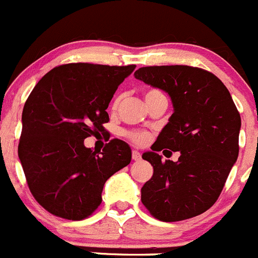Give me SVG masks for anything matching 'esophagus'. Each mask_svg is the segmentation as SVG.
<instances>
[{"label": "esophagus", "mask_w": 258, "mask_h": 258, "mask_svg": "<svg viewBox=\"0 0 258 258\" xmlns=\"http://www.w3.org/2000/svg\"><path fill=\"white\" fill-rule=\"evenodd\" d=\"M132 159H134V160H140L141 154L137 150H132Z\"/></svg>", "instance_id": "esophagus-1"}]
</instances>
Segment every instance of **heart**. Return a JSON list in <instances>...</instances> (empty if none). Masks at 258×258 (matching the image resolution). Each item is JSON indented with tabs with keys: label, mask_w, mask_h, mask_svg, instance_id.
<instances>
[{
	"label": "heart",
	"mask_w": 258,
	"mask_h": 258,
	"mask_svg": "<svg viewBox=\"0 0 258 258\" xmlns=\"http://www.w3.org/2000/svg\"><path fill=\"white\" fill-rule=\"evenodd\" d=\"M156 96H165V95L162 93V91L158 90V89H148V90L145 91L146 102L150 99H154V98H156ZM121 100H122L121 95L115 96L114 100H113V103H112L113 110L118 109V107H119V104H121ZM126 136L128 137L132 143L136 144V145H144V144L148 143V140H149V135L144 131H128V132H126Z\"/></svg>",
	"instance_id": "1"
}]
</instances>
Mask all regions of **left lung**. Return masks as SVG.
Masks as SVG:
<instances>
[{
    "label": "left lung",
    "mask_w": 258,
    "mask_h": 258,
    "mask_svg": "<svg viewBox=\"0 0 258 258\" xmlns=\"http://www.w3.org/2000/svg\"><path fill=\"white\" fill-rule=\"evenodd\" d=\"M135 78L169 94L174 112L151 150L154 168L141 202L158 220L180 221L216 202L239 153L240 115L220 79L192 66H149ZM179 151L178 162H161L158 151Z\"/></svg>",
    "instance_id": "left-lung-1"
}]
</instances>
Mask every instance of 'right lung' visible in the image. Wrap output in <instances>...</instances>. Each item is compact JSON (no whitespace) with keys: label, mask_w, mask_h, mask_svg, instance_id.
Segmentation results:
<instances>
[{"label":"right lung","mask_w":258,"mask_h":258,"mask_svg":"<svg viewBox=\"0 0 258 258\" xmlns=\"http://www.w3.org/2000/svg\"><path fill=\"white\" fill-rule=\"evenodd\" d=\"M135 64L67 63L43 76L26 99L19 159L31 195L48 213L83 220L102 202L105 180L131 162V149L113 139L102 151L84 140L103 134L107 108Z\"/></svg>","instance_id":"obj_1"}]
</instances>
